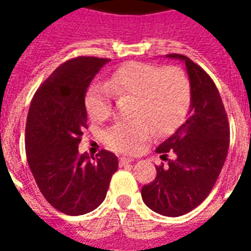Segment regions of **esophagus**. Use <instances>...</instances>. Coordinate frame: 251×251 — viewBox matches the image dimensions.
Returning a JSON list of instances; mask_svg holds the SVG:
<instances>
[{
    "label": "esophagus",
    "mask_w": 251,
    "mask_h": 251,
    "mask_svg": "<svg viewBox=\"0 0 251 251\" xmlns=\"http://www.w3.org/2000/svg\"><path fill=\"white\" fill-rule=\"evenodd\" d=\"M134 159H131V157H120V164L121 165H125V164H130V163H133Z\"/></svg>",
    "instance_id": "34e87169"
}]
</instances>
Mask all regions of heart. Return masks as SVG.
<instances>
[{
  "instance_id": "b5f03b06",
  "label": "heart",
  "mask_w": 251,
  "mask_h": 251,
  "mask_svg": "<svg viewBox=\"0 0 251 251\" xmlns=\"http://www.w3.org/2000/svg\"><path fill=\"white\" fill-rule=\"evenodd\" d=\"M114 95L135 98L133 116L137 118L116 122L105 131L104 141L110 149L131 153L149 137V122L155 131L165 133L182 121L190 106L191 88L181 69L130 62L116 70L108 83L88 88L84 104L92 120L109 117Z\"/></svg>"
}]
</instances>
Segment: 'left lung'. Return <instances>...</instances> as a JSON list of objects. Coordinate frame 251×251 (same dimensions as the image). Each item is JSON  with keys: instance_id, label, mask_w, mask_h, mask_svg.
Returning <instances> with one entry per match:
<instances>
[{"instance_id": "1", "label": "left lung", "mask_w": 251, "mask_h": 251, "mask_svg": "<svg viewBox=\"0 0 251 251\" xmlns=\"http://www.w3.org/2000/svg\"><path fill=\"white\" fill-rule=\"evenodd\" d=\"M167 58L185 64L190 108L183 125L156 149L168 164L156 167L155 179L142 187V199L157 214L177 218L198 207L212 190L228 155L229 124L210 75L186 56L173 53ZM168 152L173 159H167Z\"/></svg>"}]
</instances>
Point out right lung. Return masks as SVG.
I'll use <instances>...</instances> for the list:
<instances>
[{"instance_id":"obj_1","label":"right lung","mask_w":251,"mask_h":251,"mask_svg":"<svg viewBox=\"0 0 251 251\" xmlns=\"http://www.w3.org/2000/svg\"><path fill=\"white\" fill-rule=\"evenodd\" d=\"M108 62L98 57L66 61L39 87L27 116L25 153L33 178L44 198L70 216L98 208L118 169L117 156L106 150L96 157L78 151L87 127V90Z\"/></svg>"}]
</instances>
